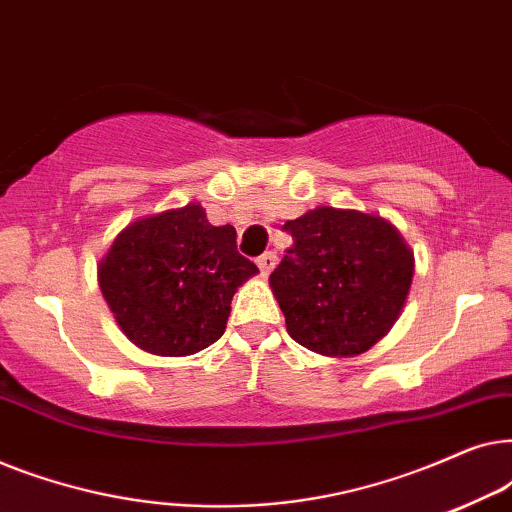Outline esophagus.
Listing matches in <instances>:
<instances>
[{"instance_id": "1", "label": "esophagus", "mask_w": 512, "mask_h": 512, "mask_svg": "<svg viewBox=\"0 0 512 512\" xmlns=\"http://www.w3.org/2000/svg\"><path fill=\"white\" fill-rule=\"evenodd\" d=\"M256 265H258V270H261V275L268 277L277 265V254H275V251H265L263 256L256 258Z\"/></svg>"}]
</instances>
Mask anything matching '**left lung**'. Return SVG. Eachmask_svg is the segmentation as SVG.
Returning a JSON list of instances; mask_svg holds the SVG:
<instances>
[{
  "label": "left lung",
  "mask_w": 512,
  "mask_h": 512,
  "mask_svg": "<svg viewBox=\"0 0 512 512\" xmlns=\"http://www.w3.org/2000/svg\"><path fill=\"white\" fill-rule=\"evenodd\" d=\"M284 228L293 237L270 275L298 345L333 359L368 352L401 317L415 254L380 214L321 205Z\"/></svg>",
  "instance_id": "left-lung-1"
}]
</instances>
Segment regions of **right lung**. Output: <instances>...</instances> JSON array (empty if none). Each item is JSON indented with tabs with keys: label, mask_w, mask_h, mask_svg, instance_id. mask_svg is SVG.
<instances>
[{
	"label": "right lung",
	"mask_w": 512,
	"mask_h": 512,
	"mask_svg": "<svg viewBox=\"0 0 512 512\" xmlns=\"http://www.w3.org/2000/svg\"><path fill=\"white\" fill-rule=\"evenodd\" d=\"M235 237L233 226H212L200 202L128 223L97 263L125 338L156 356H191L219 340L235 291L258 272Z\"/></svg>",
	"instance_id": "obj_1"
}]
</instances>
